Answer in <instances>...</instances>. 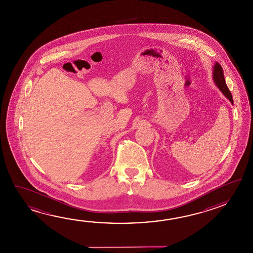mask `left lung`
I'll list each match as a JSON object with an SVG mask.
<instances>
[{"mask_svg": "<svg viewBox=\"0 0 253 253\" xmlns=\"http://www.w3.org/2000/svg\"><path fill=\"white\" fill-rule=\"evenodd\" d=\"M213 80L215 82L216 85L219 87V90L222 91L224 95L226 96L228 100H230V102L233 104L232 94L226 84L222 67L220 66V64L217 62L213 67Z\"/></svg>", "mask_w": 253, "mask_h": 253, "instance_id": "obj_1", "label": "left lung"}]
</instances>
